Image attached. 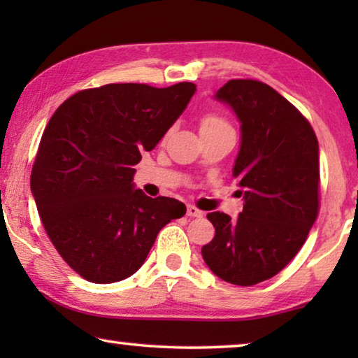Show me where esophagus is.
Returning a JSON list of instances; mask_svg holds the SVG:
<instances>
[{
  "mask_svg": "<svg viewBox=\"0 0 358 358\" xmlns=\"http://www.w3.org/2000/svg\"><path fill=\"white\" fill-rule=\"evenodd\" d=\"M186 215L187 216H192V217H201V216H203V211L196 208V207H194V205H187Z\"/></svg>",
  "mask_w": 358,
  "mask_h": 358,
  "instance_id": "34e87169",
  "label": "esophagus"
}]
</instances>
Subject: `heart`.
Returning a JSON list of instances; mask_svg holds the SVG:
<instances>
[{"instance_id":"heart-1","label":"heart","mask_w":358,"mask_h":358,"mask_svg":"<svg viewBox=\"0 0 358 358\" xmlns=\"http://www.w3.org/2000/svg\"><path fill=\"white\" fill-rule=\"evenodd\" d=\"M220 128H230V126L221 117H217V115H215V113L205 115L201 121V131L220 129Z\"/></svg>"}]
</instances>
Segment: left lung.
Listing matches in <instances>:
<instances>
[{"label": "left lung", "mask_w": 358, "mask_h": 358, "mask_svg": "<svg viewBox=\"0 0 358 358\" xmlns=\"http://www.w3.org/2000/svg\"><path fill=\"white\" fill-rule=\"evenodd\" d=\"M215 99L240 121L232 175L245 203L237 220L207 215L215 237L202 257L222 281L254 286L280 273L316 221L319 143L308 120L266 83L229 80Z\"/></svg>", "instance_id": "obj_1"}]
</instances>
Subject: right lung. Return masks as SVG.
<instances>
[{
    "label": "right lung",
    "mask_w": 358,
    "mask_h": 358,
    "mask_svg": "<svg viewBox=\"0 0 358 358\" xmlns=\"http://www.w3.org/2000/svg\"><path fill=\"white\" fill-rule=\"evenodd\" d=\"M196 85L110 83L66 99L42 134L31 172L41 221L66 264L87 281L126 280L159 230L186 213L177 199L136 189L134 166L189 104Z\"/></svg>",
    "instance_id": "right-lung-1"
}]
</instances>
